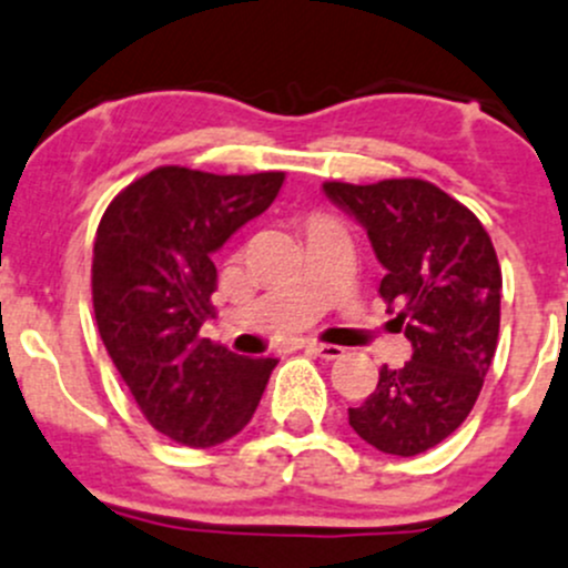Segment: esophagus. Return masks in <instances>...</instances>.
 I'll return each mask as SVG.
<instances>
[{"label":"esophagus","mask_w":568,"mask_h":568,"mask_svg":"<svg viewBox=\"0 0 568 568\" xmlns=\"http://www.w3.org/2000/svg\"><path fill=\"white\" fill-rule=\"evenodd\" d=\"M304 348L310 351V354H315V356H321V359H339V356H343V348H339V345H324V343H307L304 345Z\"/></svg>","instance_id":"1"}]
</instances>
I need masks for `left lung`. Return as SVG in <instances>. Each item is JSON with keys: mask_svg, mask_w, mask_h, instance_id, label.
Returning a JSON list of instances; mask_svg holds the SVG:
<instances>
[{"mask_svg": "<svg viewBox=\"0 0 568 568\" xmlns=\"http://www.w3.org/2000/svg\"><path fill=\"white\" fill-rule=\"evenodd\" d=\"M326 199L367 231L386 268L378 294L414 345L384 364L348 425L384 455L414 457L463 425L498 348L500 266L485 225L425 179L326 182Z\"/></svg>", "mask_w": 568, "mask_h": 568, "instance_id": "left-lung-1", "label": "left lung"}]
</instances>
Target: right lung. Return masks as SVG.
Returning <instances> with one entry per match:
<instances>
[{"mask_svg": "<svg viewBox=\"0 0 568 568\" xmlns=\"http://www.w3.org/2000/svg\"><path fill=\"white\" fill-rule=\"evenodd\" d=\"M283 171L217 176L163 165L105 209L94 236L92 302L105 351L158 433L193 449L253 419L277 359L231 354L201 337L217 253L266 212Z\"/></svg>", "mask_w": 568, "mask_h": 568, "instance_id": "right-lung-1", "label": "right lung"}]
</instances>
